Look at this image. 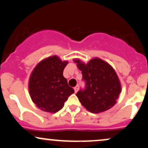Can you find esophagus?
<instances>
[{"mask_svg": "<svg viewBox=\"0 0 148 148\" xmlns=\"http://www.w3.org/2000/svg\"><path fill=\"white\" fill-rule=\"evenodd\" d=\"M74 92H75V93H76L78 92V90H79V86H75V87L74 88Z\"/></svg>", "mask_w": 148, "mask_h": 148, "instance_id": "esophagus-1", "label": "esophagus"}]
</instances>
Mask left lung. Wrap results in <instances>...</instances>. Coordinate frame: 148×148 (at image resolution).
Segmentation results:
<instances>
[{
    "mask_svg": "<svg viewBox=\"0 0 148 148\" xmlns=\"http://www.w3.org/2000/svg\"><path fill=\"white\" fill-rule=\"evenodd\" d=\"M82 71L86 87L76 93L78 99L88 111L98 113L110 109L116 103L121 86L113 67L99 58H93L84 64L74 60Z\"/></svg>",
    "mask_w": 148,
    "mask_h": 148,
    "instance_id": "8db88e82",
    "label": "left lung"
}]
</instances>
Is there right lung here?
<instances>
[{
    "label": "right lung",
    "mask_w": 148,
    "mask_h": 148,
    "mask_svg": "<svg viewBox=\"0 0 148 148\" xmlns=\"http://www.w3.org/2000/svg\"><path fill=\"white\" fill-rule=\"evenodd\" d=\"M67 64V61L53 56L41 61L33 69L28 85L30 95L42 111L56 113L74 92L63 76Z\"/></svg>",
    "instance_id": "1"
}]
</instances>
